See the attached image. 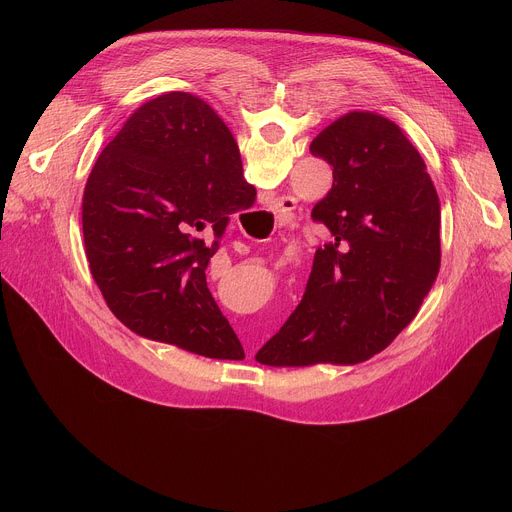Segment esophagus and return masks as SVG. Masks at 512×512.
I'll use <instances>...</instances> for the list:
<instances>
[{"instance_id":"34e87169","label":"esophagus","mask_w":512,"mask_h":512,"mask_svg":"<svg viewBox=\"0 0 512 512\" xmlns=\"http://www.w3.org/2000/svg\"><path fill=\"white\" fill-rule=\"evenodd\" d=\"M273 208H275V212L279 214L281 221H285L287 214H291V210L296 208V198H291V196H281V198H277V200L273 202Z\"/></svg>"}]
</instances>
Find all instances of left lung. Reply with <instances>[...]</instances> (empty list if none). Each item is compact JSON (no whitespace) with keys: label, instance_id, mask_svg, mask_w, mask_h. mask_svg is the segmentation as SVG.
Returning <instances> with one entry per match:
<instances>
[{"label":"left lung","instance_id":"8db88e82","mask_svg":"<svg viewBox=\"0 0 512 512\" xmlns=\"http://www.w3.org/2000/svg\"><path fill=\"white\" fill-rule=\"evenodd\" d=\"M310 152L332 166V188L312 210L332 241L318 247L296 312L257 352L269 367L381 352L417 316L442 261L440 198L397 123L352 111Z\"/></svg>","mask_w":512,"mask_h":512}]
</instances>
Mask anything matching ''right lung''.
<instances>
[{"instance_id": "right-lung-1", "label": "right lung", "mask_w": 512, "mask_h": 512, "mask_svg": "<svg viewBox=\"0 0 512 512\" xmlns=\"http://www.w3.org/2000/svg\"><path fill=\"white\" fill-rule=\"evenodd\" d=\"M239 145L202 99L141 105L95 162L83 196L85 251L109 310L135 334L243 360L206 285L231 214L255 202ZM208 228L215 241L195 233Z\"/></svg>"}]
</instances>
